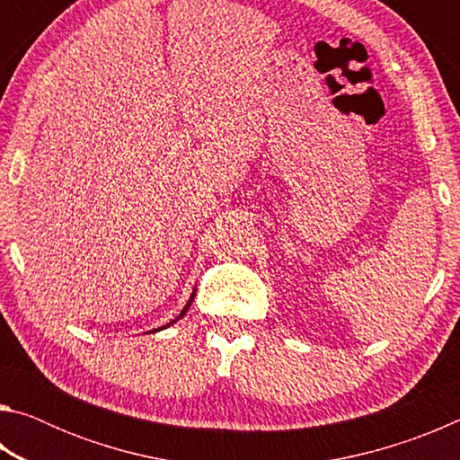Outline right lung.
<instances>
[{"label":"right lung","mask_w":460,"mask_h":460,"mask_svg":"<svg viewBox=\"0 0 460 460\" xmlns=\"http://www.w3.org/2000/svg\"><path fill=\"white\" fill-rule=\"evenodd\" d=\"M194 294H197V292H192V296H190V300H189V305H186V306L182 308V313H181V316H178V318H182V316L186 314V310H189V306L192 305V300H194ZM178 318H176V321H178ZM172 323H174V321H172ZM172 323H170V324H172ZM152 332H154V331H152Z\"/></svg>","instance_id":"1"}]
</instances>
